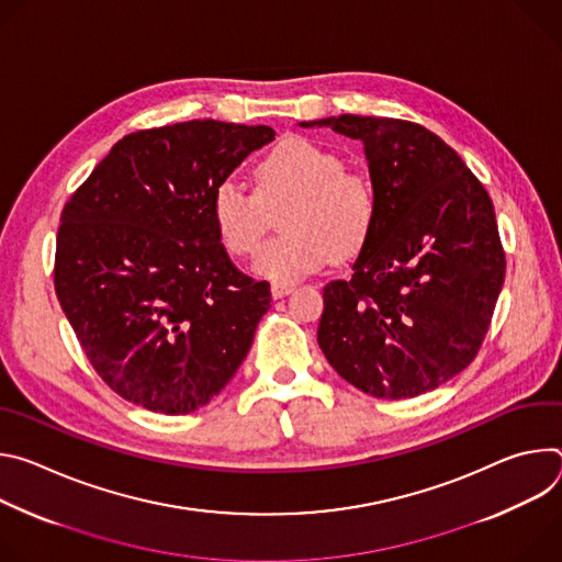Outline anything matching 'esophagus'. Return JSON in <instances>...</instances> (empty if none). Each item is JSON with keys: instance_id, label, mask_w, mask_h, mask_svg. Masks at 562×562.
Instances as JSON below:
<instances>
[{"instance_id": "obj_1", "label": "esophagus", "mask_w": 562, "mask_h": 562, "mask_svg": "<svg viewBox=\"0 0 562 562\" xmlns=\"http://www.w3.org/2000/svg\"><path fill=\"white\" fill-rule=\"evenodd\" d=\"M291 291H293V284H280V282H273V284H271V293H273L276 300L289 295Z\"/></svg>"}]
</instances>
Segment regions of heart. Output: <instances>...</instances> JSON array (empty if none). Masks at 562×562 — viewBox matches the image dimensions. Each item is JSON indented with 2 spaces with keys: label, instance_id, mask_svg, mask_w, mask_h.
<instances>
[{
  "label": "heart",
  "instance_id": "obj_1",
  "mask_svg": "<svg viewBox=\"0 0 562 562\" xmlns=\"http://www.w3.org/2000/svg\"><path fill=\"white\" fill-rule=\"evenodd\" d=\"M293 200L282 215L284 235L256 256V271L280 284L297 282L334 258L358 256L375 226L378 198L369 180L347 173L345 159L304 137L280 142L258 167V191L224 178L211 193L220 243L233 256H251L269 228L267 206Z\"/></svg>",
  "mask_w": 562,
  "mask_h": 562
}]
</instances>
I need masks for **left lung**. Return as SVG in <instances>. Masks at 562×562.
Masks as SVG:
<instances>
[{
  "label": "left lung",
  "mask_w": 562,
  "mask_h": 562,
  "mask_svg": "<svg viewBox=\"0 0 562 562\" xmlns=\"http://www.w3.org/2000/svg\"><path fill=\"white\" fill-rule=\"evenodd\" d=\"M300 126L360 139L378 198L351 278L325 286L319 349L375 397L440 386L475 358L505 282L490 193L449 144L416 122L340 115Z\"/></svg>",
  "instance_id": "obj_1"
}]
</instances>
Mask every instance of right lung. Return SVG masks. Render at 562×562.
Masks as SVG:
<instances>
[{"label":"right lung","instance_id":"right-lung-1","mask_svg":"<svg viewBox=\"0 0 562 562\" xmlns=\"http://www.w3.org/2000/svg\"><path fill=\"white\" fill-rule=\"evenodd\" d=\"M273 135L217 120L135 131L64 204L55 293L95 373L128 403L195 412L247 358L271 289L231 262L211 193Z\"/></svg>","mask_w":562,"mask_h":562}]
</instances>
